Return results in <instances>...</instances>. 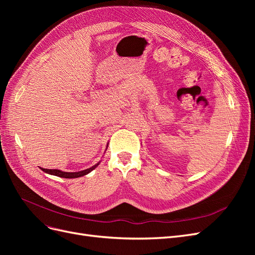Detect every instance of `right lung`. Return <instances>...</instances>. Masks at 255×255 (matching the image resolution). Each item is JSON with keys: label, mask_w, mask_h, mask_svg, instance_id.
Here are the masks:
<instances>
[{"label": "right lung", "mask_w": 255, "mask_h": 255, "mask_svg": "<svg viewBox=\"0 0 255 255\" xmlns=\"http://www.w3.org/2000/svg\"><path fill=\"white\" fill-rule=\"evenodd\" d=\"M99 164L86 169V170H82V171H79V172H64V171L58 170V169H44V168H41V170L49 173V174H53V175H56V176H59V177H65V179H74V177H80V176H83V175H86L87 173H89L90 171L94 170V169Z\"/></svg>", "instance_id": "add662e5"}]
</instances>
